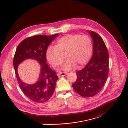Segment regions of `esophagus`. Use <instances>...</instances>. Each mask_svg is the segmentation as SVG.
I'll return each mask as SVG.
<instances>
[{
	"label": "esophagus",
	"instance_id": "1",
	"mask_svg": "<svg viewBox=\"0 0 128 128\" xmlns=\"http://www.w3.org/2000/svg\"><path fill=\"white\" fill-rule=\"evenodd\" d=\"M67 74H68L67 72H60V76H65V75H66Z\"/></svg>",
	"mask_w": 128,
	"mask_h": 128
}]
</instances>
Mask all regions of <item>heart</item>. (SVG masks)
Wrapping results in <instances>:
<instances>
[{
	"label": "heart",
	"mask_w": 128,
	"mask_h": 128,
	"mask_svg": "<svg viewBox=\"0 0 128 128\" xmlns=\"http://www.w3.org/2000/svg\"><path fill=\"white\" fill-rule=\"evenodd\" d=\"M92 52V43L88 35H68L60 38L56 46H50L47 50V60L54 68H58L63 62L65 55L68 60L63 69L68 70L76 65L81 66L90 58Z\"/></svg>",
	"instance_id": "obj_1"
}]
</instances>
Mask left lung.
<instances>
[{
  "label": "left lung",
  "instance_id": "left-lung-1",
  "mask_svg": "<svg viewBox=\"0 0 128 128\" xmlns=\"http://www.w3.org/2000/svg\"><path fill=\"white\" fill-rule=\"evenodd\" d=\"M93 41L91 59L82 70L76 72L77 79L72 85L75 90L84 98H90L100 92L106 82L109 70V57L102 37L88 31Z\"/></svg>",
  "mask_w": 128,
  "mask_h": 128
}]
</instances>
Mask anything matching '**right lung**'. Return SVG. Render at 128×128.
I'll use <instances>...</instances> for the list:
<instances>
[{"label": "right lung", "instance_id": "right-lung-1", "mask_svg": "<svg viewBox=\"0 0 128 128\" xmlns=\"http://www.w3.org/2000/svg\"><path fill=\"white\" fill-rule=\"evenodd\" d=\"M58 35H35L22 41L17 46L14 58V67L19 86L23 93L32 101L44 103L54 93L56 82L58 80L56 72L46 63V51L52 40ZM36 59L41 65V72L38 82L33 84L23 82L18 77V65L26 59Z\"/></svg>", "mask_w": 128, "mask_h": 128}]
</instances>
